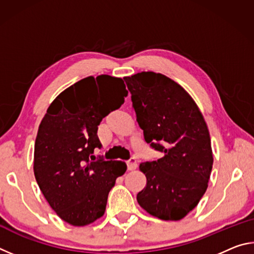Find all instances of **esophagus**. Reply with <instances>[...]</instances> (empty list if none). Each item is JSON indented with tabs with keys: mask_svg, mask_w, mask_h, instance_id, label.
Masks as SVG:
<instances>
[{
	"mask_svg": "<svg viewBox=\"0 0 254 254\" xmlns=\"http://www.w3.org/2000/svg\"><path fill=\"white\" fill-rule=\"evenodd\" d=\"M127 170H130V171L136 169V167H137L136 160H135L134 158H131L130 160L127 161Z\"/></svg>",
	"mask_w": 254,
	"mask_h": 254,
	"instance_id": "34e87169",
	"label": "esophagus"
}]
</instances>
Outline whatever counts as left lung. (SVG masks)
I'll list each match as a JSON object with an SVG mask.
<instances>
[{
  "mask_svg": "<svg viewBox=\"0 0 254 254\" xmlns=\"http://www.w3.org/2000/svg\"><path fill=\"white\" fill-rule=\"evenodd\" d=\"M124 80L145 142L162 153L140 165L147 185L137 203L160 220H182L208 186L213 152L207 126L191 96L167 76L142 71Z\"/></svg>",
  "mask_w": 254,
  "mask_h": 254,
  "instance_id": "1",
  "label": "left lung"
}]
</instances>
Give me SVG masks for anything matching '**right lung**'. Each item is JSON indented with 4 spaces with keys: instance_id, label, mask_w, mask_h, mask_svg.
I'll use <instances>...</instances> for the list:
<instances>
[{
    "instance_id": "add662e5",
    "label": "right lung",
    "mask_w": 254,
    "mask_h": 254,
    "mask_svg": "<svg viewBox=\"0 0 254 254\" xmlns=\"http://www.w3.org/2000/svg\"><path fill=\"white\" fill-rule=\"evenodd\" d=\"M127 96L122 78L89 76L60 93L42 119L34 143V177L68 224L85 226L102 217L115 180L127 171L126 162L93 156L102 147L101 121Z\"/></svg>"
}]
</instances>
